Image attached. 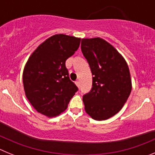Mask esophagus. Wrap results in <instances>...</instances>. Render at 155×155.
Returning <instances> with one entry per match:
<instances>
[{
  "label": "esophagus",
  "instance_id": "34e87169",
  "mask_svg": "<svg viewBox=\"0 0 155 155\" xmlns=\"http://www.w3.org/2000/svg\"><path fill=\"white\" fill-rule=\"evenodd\" d=\"M75 84H76V85L78 86V87H80V81H77L75 82Z\"/></svg>",
  "mask_w": 155,
  "mask_h": 155
}]
</instances>
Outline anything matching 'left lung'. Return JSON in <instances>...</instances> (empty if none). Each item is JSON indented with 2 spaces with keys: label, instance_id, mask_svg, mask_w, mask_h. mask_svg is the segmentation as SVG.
<instances>
[{
  "label": "left lung",
  "instance_id": "obj_1",
  "mask_svg": "<svg viewBox=\"0 0 155 155\" xmlns=\"http://www.w3.org/2000/svg\"><path fill=\"white\" fill-rule=\"evenodd\" d=\"M81 47L93 75L91 90L83 96L84 110L93 120H108L121 110L132 90L128 65L102 38L82 39Z\"/></svg>",
  "mask_w": 155,
  "mask_h": 155
}]
</instances>
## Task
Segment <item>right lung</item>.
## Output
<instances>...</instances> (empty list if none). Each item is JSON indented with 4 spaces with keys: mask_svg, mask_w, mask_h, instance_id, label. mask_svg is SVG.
I'll return each instance as SVG.
<instances>
[{
    "mask_svg": "<svg viewBox=\"0 0 155 155\" xmlns=\"http://www.w3.org/2000/svg\"><path fill=\"white\" fill-rule=\"evenodd\" d=\"M80 42V38L57 34L42 42L28 58L23 71V85L38 113L53 117L68 108L78 88L70 80L65 62Z\"/></svg>",
    "mask_w": 155,
    "mask_h": 155,
    "instance_id": "add662e5",
    "label": "right lung"
}]
</instances>
